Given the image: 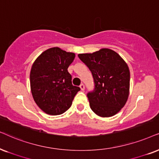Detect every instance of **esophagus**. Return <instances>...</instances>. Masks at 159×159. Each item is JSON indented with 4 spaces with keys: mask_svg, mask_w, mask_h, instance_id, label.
<instances>
[{
    "mask_svg": "<svg viewBox=\"0 0 159 159\" xmlns=\"http://www.w3.org/2000/svg\"><path fill=\"white\" fill-rule=\"evenodd\" d=\"M79 87H80V88H81V89L82 90V91H84V89H85V87H84V84H81V85H80V86H79Z\"/></svg>",
    "mask_w": 159,
    "mask_h": 159,
    "instance_id": "obj_1",
    "label": "esophagus"
}]
</instances>
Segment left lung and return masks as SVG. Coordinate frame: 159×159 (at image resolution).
<instances>
[{"instance_id": "left-lung-1", "label": "left lung", "mask_w": 159, "mask_h": 159, "mask_svg": "<svg viewBox=\"0 0 159 159\" xmlns=\"http://www.w3.org/2000/svg\"><path fill=\"white\" fill-rule=\"evenodd\" d=\"M78 56L94 78V90L87 94L91 109L101 117L115 115L125 105L129 95L130 70L126 62L108 48Z\"/></svg>"}]
</instances>
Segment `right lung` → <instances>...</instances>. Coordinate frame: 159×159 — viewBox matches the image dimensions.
Instances as JSON below:
<instances>
[{"label":"right lung","instance_id":"obj_1","mask_svg":"<svg viewBox=\"0 0 159 159\" xmlns=\"http://www.w3.org/2000/svg\"><path fill=\"white\" fill-rule=\"evenodd\" d=\"M75 53L51 48L37 58L30 73L32 96L41 110L51 115H59L69 109L80 88L72 84L67 69Z\"/></svg>","mask_w":159,"mask_h":159}]
</instances>
